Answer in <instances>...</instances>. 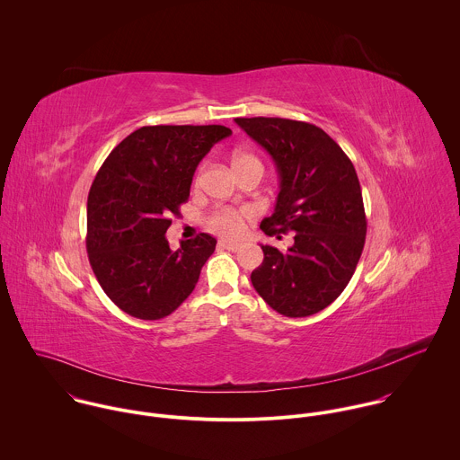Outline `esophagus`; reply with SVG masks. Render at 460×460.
Here are the masks:
<instances>
[{"label":"esophagus","instance_id":"obj_1","mask_svg":"<svg viewBox=\"0 0 460 460\" xmlns=\"http://www.w3.org/2000/svg\"><path fill=\"white\" fill-rule=\"evenodd\" d=\"M219 248H223V250H232V252H237V250H241V243H235V241H219V244H217Z\"/></svg>","mask_w":460,"mask_h":460}]
</instances>
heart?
I'll use <instances>...</instances> for the list:
<instances>
[{
  "instance_id": "1",
  "label": "heart",
  "mask_w": 460,
  "mask_h": 460,
  "mask_svg": "<svg viewBox=\"0 0 460 460\" xmlns=\"http://www.w3.org/2000/svg\"><path fill=\"white\" fill-rule=\"evenodd\" d=\"M248 162H259V160L253 155L248 154H237L234 156V165H241V164H248ZM248 216H250V210L223 208V210L214 212L208 217V228L221 235H237L243 230L244 217H248Z\"/></svg>"
}]
</instances>
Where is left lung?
Returning a JSON list of instances; mask_svg holds the SVG:
<instances>
[{
    "mask_svg": "<svg viewBox=\"0 0 460 460\" xmlns=\"http://www.w3.org/2000/svg\"><path fill=\"white\" fill-rule=\"evenodd\" d=\"M235 123L271 155L280 176L275 212L262 219V232L295 235L286 253L261 244L264 261L253 270L252 284L279 314L312 315L344 291L362 255L367 226L355 167L310 123L282 118Z\"/></svg>",
    "mask_w": 460,
    "mask_h": 460,
    "instance_id": "left-lung-1",
    "label": "left lung"
}]
</instances>
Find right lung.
Listing matches in <instances>:
<instances>
[{
	"mask_svg": "<svg viewBox=\"0 0 460 460\" xmlns=\"http://www.w3.org/2000/svg\"><path fill=\"white\" fill-rule=\"evenodd\" d=\"M228 136L221 125L143 127L100 167L87 198V253L102 289L123 312L160 319L194 291L217 241L199 234L172 252L165 232L198 164Z\"/></svg>",
	"mask_w": 460,
	"mask_h": 460,
	"instance_id": "add662e5",
	"label": "right lung"
}]
</instances>
